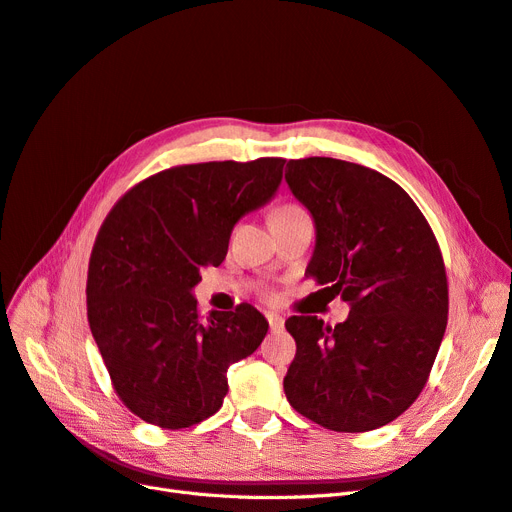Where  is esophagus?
<instances>
[{"label": "esophagus", "mask_w": 512, "mask_h": 512, "mask_svg": "<svg viewBox=\"0 0 512 512\" xmlns=\"http://www.w3.org/2000/svg\"><path fill=\"white\" fill-rule=\"evenodd\" d=\"M267 322H269V329L273 333H280L284 329V318L277 316V314H267Z\"/></svg>", "instance_id": "34e87169"}]
</instances>
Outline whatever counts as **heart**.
I'll use <instances>...</instances> for the list:
<instances>
[{
  "label": "heart",
  "instance_id": "obj_1",
  "mask_svg": "<svg viewBox=\"0 0 512 512\" xmlns=\"http://www.w3.org/2000/svg\"><path fill=\"white\" fill-rule=\"evenodd\" d=\"M305 211L299 207V205H292V203H284V205H277L273 211H271V222H277V220H288V218H297V215H303ZM273 297V294H269V299Z\"/></svg>",
  "mask_w": 512,
  "mask_h": 512
}]
</instances>
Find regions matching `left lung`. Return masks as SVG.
<instances>
[{"label":"left lung","instance_id":"1","mask_svg":"<svg viewBox=\"0 0 512 512\" xmlns=\"http://www.w3.org/2000/svg\"><path fill=\"white\" fill-rule=\"evenodd\" d=\"M286 181L316 222L305 277L350 303L335 327L318 316L286 320L297 342L286 399L324 429H378L421 395L442 344L448 282L438 239L378 170L303 158L286 164Z\"/></svg>","mask_w":512,"mask_h":512}]
</instances>
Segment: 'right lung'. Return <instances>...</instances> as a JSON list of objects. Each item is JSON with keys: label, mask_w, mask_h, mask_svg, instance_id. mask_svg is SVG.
<instances>
[{"label": "right lung", "mask_w": 512, "mask_h": 512, "mask_svg": "<svg viewBox=\"0 0 512 512\" xmlns=\"http://www.w3.org/2000/svg\"><path fill=\"white\" fill-rule=\"evenodd\" d=\"M284 158L200 162L160 170L123 194L102 222L87 271V320L117 397L162 429L222 408L226 371L269 324L241 303L198 314L192 288L220 267L232 226L282 181Z\"/></svg>", "instance_id": "1"}]
</instances>
